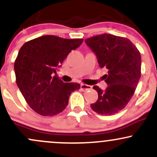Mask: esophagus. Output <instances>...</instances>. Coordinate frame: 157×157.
<instances>
[{"label": "esophagus", "mask_w": 157, "mask_h": 157, "mask_svg": "<svg viewBox=\"0 0 157 157\" xmlns=\"http://www.w3.org/2000/svg\"><path fill=\"white\" fill-rule=\"evenodd\" d=\"M80 89H81L82 91H83V92H85V91L92 89V86L89 85H86V84H81V85H80Z\"/></svg>", "instance_id": "34e87169"}]
</instances>
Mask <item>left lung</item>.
<instances>
[{"mask_svg": "<svg viewBox=\"0 0 157 157\" xmlns=\"http://www.w3.org/2000/svg\"><path fill=\"white\" fill-rule=\"evenodd\" d=\"M85 42L95 53L100 67L108 70L104 76L108 86L104 91L93 87L98 99L91 108L98 114L115 115L127 106L140 80V53L128 39L112 34L92 36Z\"/></svg>", "mask_w": 157, "mask_h": 157, "instance_id": "obj_1", "label": "left lung"}]
</instances>
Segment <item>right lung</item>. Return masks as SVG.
I'll return each mask as SVG.
<instances>
[{
    "label": "right lung",
    "instance_id": "add662e5",
    "mask_svg": "<svg viewBox=\"0 0 157 157\" xmlns=\"http://www.w3.org/2000/svg\"><path fill=\"white\" fill-rule=\"evenodd\" d=\"M82 39H67L43 36L25 43L15 61L16 83L33 110L44 116L62 113L70 94L79 90L77 82H64L56 76V69L72 50L80 47ZM56 75L52 77V74Z\"/></svg>",
    "mask_w": 157,
    "mask_h": 157
}]
</instances>
